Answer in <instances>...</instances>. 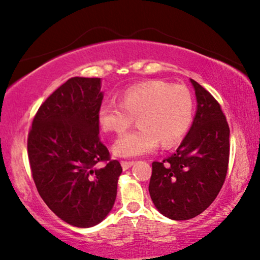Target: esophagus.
<instances>
[{
    "instance_id": "1",
    "label": "esophagus",
    "mask_w": 260,
    "mask_h": 260,
    "mask_svg": "<svg viewBox=\"0 0 260 260\" xmlns=\"http://www.w3.org/2000/svg\"><path fill=\"white\" fill-rule=\"evenodd\" d=\"M133 164H134V161H126V160L121 161V166H122L123 170H128L131 166H133Z\"/></svg>"
}]
</instances>
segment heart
I'll return each mask as SVG.
<instances>
[{
	"mask_svg": "<svg viewBox=\"0 0 260 260\" xmlns=\"http://www.w3.org/2000/svg\"><path fill=\"white\" fill-rule=\"evenodd\" d=\"M137 116V129L116 140V157L134 158L153 152L158 144L169 147L181 141L191 127L193 100L184 86L147 81L127 88L120 103L103 102L98 112L105 132L123 133Z\"/></svg>",
	"mask_w": 260,
	"mask_h": 260,
	"instance_id": "b5f03b06",
	"label": "heart"
}]
</instances>
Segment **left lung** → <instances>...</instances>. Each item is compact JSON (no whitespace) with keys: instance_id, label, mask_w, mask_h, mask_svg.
Returning a JSON list of instances; mask_svg holds the SVG:
<instances>
[{"instance_id":"1","label":"left lung","mask_w":260,"mask_h":260,"mask_svg":"<svg viewBox=\"0 0 260 260\" xmlns=\"http://www.w3.org/2000/svg\"><path fill=\"white\" fill-rule=\"evenodd\" d=\"M197 109L188 134L176 153L152 162L148 185L159 213L189 220L205 212L222 188L230 159V127L219 102L199 83Z\"/></svg>"}]
</instances>
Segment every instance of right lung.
Returning <instances> with one entry per match:
<instances>
[{"label": "right lung", "mask_w": 260, "mask_h": 260, "mask_svg": "<svg viewBox=\"0 0 260 260\" xmlns=\"http://www.w3.org/2000/svg\"><path fill=\"white\" fill-rule=\"evenodd\" d=\"M102 100L101 78H70L38 109L27 140L39 195L75 227H92L106 219L122 172L99 137ZM100 161H106L103 168H95Z\"/></svg>", "instance_id": "obj_1"}]
</instances>
